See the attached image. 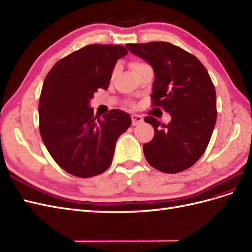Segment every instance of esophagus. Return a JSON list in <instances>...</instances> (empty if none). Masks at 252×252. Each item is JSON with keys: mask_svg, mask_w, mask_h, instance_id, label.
Here are the masks:
<instances>
[{"mask_svg": "<svg viewBox=\"0 0 252 252\" xmlns=\"http://www.w3.org/2000/svg\"><path fill=\"white\" fill-rule=\"evenodd\" d=\"M131 119H132V126H137V125H140L141 122L144 121L143 117L139 115H136V114H133L131 116Z\"/></svg>", "mask_w": 252, "mask_h": 252, "instance_id": "obj_1", "label": "esophagus"}]
</instances>
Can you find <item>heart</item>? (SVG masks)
<instances>
[{
	"label": "heart",
	"instance_id": "1",
	"mask_svg": "<svg viewBox=\"0 0 252 252\" xmlns=\"http://www.w3.org/2000/svg\"><path fill=\"white\" fill-rule=\"evenodd\" d=\"M147 63H145L144 62H140V61H137V60H133L130 62V63H128V67H130L132 73L136 72L137 70H139L140 68H143L144 66H146ZM116 71H117V69H115L114 71V74L116 73Z\"/></svg>",
	"mask_w": 252,
	"mask_h": 252
}]
</instances>
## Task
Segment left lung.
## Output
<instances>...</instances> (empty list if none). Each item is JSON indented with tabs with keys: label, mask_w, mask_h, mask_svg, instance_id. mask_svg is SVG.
Returning <instances> with one entry per match:
<instances>
[{
	"label": "left lung",
	"mask_w": 252,
	"mask_h": 252,
	"mask_svg": "<svg viewBox=\"0 0 252 252\" xmlns=\"http://www.w3.org/2000/svg\"><path fill=\"white\" fill-rule=\"evenodd\" d=\"M126 47L153 68L152 104L171 116L168 125L145 118L154 127L152 140L144 145L146 159L166 173L189 168L202 157L216 124V93L208 71L196 56L169 42Z\"/></svg>",
	"instance_id": "8db88e82"
}]
</instances>
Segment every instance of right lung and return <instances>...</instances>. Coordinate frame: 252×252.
<instances>
[{
  "label": "right lung",
  "instance_id": "1",
  "mask_svg": "<svg viewBox=\"0 0 252 252\" xmlns=\"http://www.w3.org/2000/svg\"><path fill=\"white\" fill-rule=\"evenodd\" d=\"M127 54L119 44H89L57 62L46 76L38 105L39 131L51 157L75 177L90 178L112 164L116 141L131 117L112 109L100 119L89 102L107 89L115 64Z\"/></svg>",
  "mask_w": 252,
  "mask_h": 252
}]
</instances>
